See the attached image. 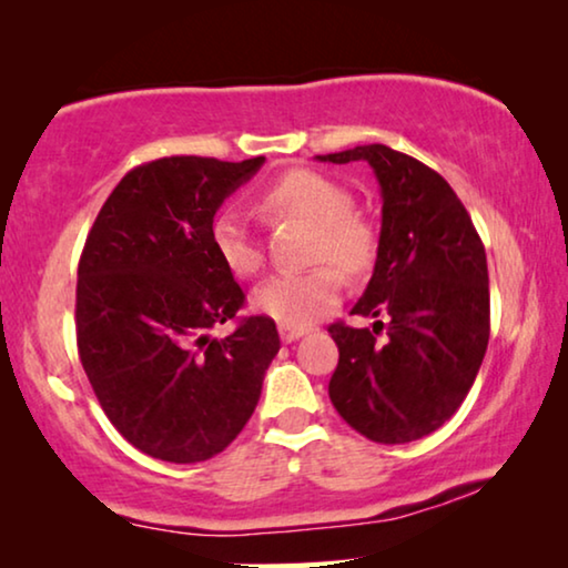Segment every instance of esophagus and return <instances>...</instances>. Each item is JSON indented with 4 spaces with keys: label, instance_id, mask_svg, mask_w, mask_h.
Masks as SVG:
<instances>
[{
    "label": "esophagus",
    "instance_id": "34e87169",
    "mask_svg": "<svg viewBox=\"0 0 568 568\" xmlns=\"http://www.w3.org/2000/svg\"><path fill=\"white\" fill-rule=\"evenodd\" d=\"M307 333V328H297V325H278V336H282L284 344H292V341L302 338Z\"/></svg>",
    "mask_w": 568,
    "mask_h": 568
}]
</instances>
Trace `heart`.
I'll use <instances>...</instances> for the list:
<instances>
[{"mask_svg":"<svg viewBox=\"0 0 568 568\" xmlns=\"http://www.w3.org/2000/svg\"><path fill=\"white\" fill-rule=\"evenodd\" d=\"M263 212L276 220H302L313 224L307 258L317 266L300 274H278L255 286L251 305L255 313L274 317L278 325L307 328L317 317L338 305L344 294V274H364L377 253L375 230L356 216L354 199L344 185L315 170H290L261 193ZM212 245L224 268L235 276H255L263 268L258 237L243 216L224 212L212 222ZM324 263L321 264L320 261ZM338 262L333 267L327 261Z\"/></svg>","mask_w":568,"mask_h":568,"instance_id":"heart-1","label":"heart"}]
</instances>
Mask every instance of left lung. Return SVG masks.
Instances as JSON below:
<instances>
[{"label":"left lung","mask_w":568,"mask_h":568,"mask_svg":"<svg viewBox=\"0 0 568 568\" xmlns=\"http://www.w3.org/2000/svg\"><path fill=\"white\" fill-rule=\"evenodd\" d=\"M315 160H364L383 196L377 261L352 315L333 323L338 367L328 395L341 418L379 445H406L449 422L488 346V268L470 214L424 162L385 144Z\"/></svg>","instance_id":"obj_1"}]
</instances>
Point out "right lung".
<instances>
[{
  "mask_svg": "<svg viewBox=\"0 0 568 568\" xmlns=\"http://www.w3.org/2000/svg\"><path fill=\"white\" fill-rule=\"evenodd\" d=\"M266 158H162L123 175L77 268V348L121 437L165 463L220 455L258 406L278 354L276 323L253 315L212 245L224 199Z\"/></svg>",
  "mask_w": 568,
  "mask_h": 568,
  "instance_id": "right-lung-1",
  "label": "right lung"
}]
</instances>
